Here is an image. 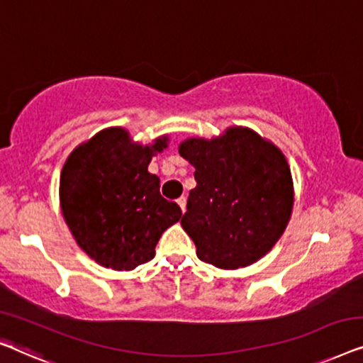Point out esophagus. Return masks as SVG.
Returning <instances> with one entry per match:
<instances>
[{
    "label": "esophagus",
    "instance_id": "1",
    "mask_svg": "<svg viewBox=\"0 0 363 363\" xmlns=\"http://www.w3.org/2000/svg\"><path fill=\"white\" fill-rule=\"evenodd\" d=\"M186 202H187V197L186 196H181L179 199H177V203H179V206H181L182 212H186Z\"/></svg>",
    "mask_w": 363,
    "mask_h": 363
}]
</instances>
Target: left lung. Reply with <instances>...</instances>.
<instances>
[{
  "label": "left lung",
  "mask_w": 363,
  "mask_h": 363,
  "mask_svg": "<svg viewBox=\"0 0 363 363\" xmlns=\"http://www.w3.org/2000/svg\"><path fill=\"white\" fill-rule=\"evenodd\" d=\"M179 152L196 167L181 225L197 257L235 269L267 255L293 208V181L283 152L247 128L211 141H184Z\"/></svg>",
  "instance_id": "left-lung-1"
}]
</instances>
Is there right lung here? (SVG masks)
<instances>
[{
    "label": "right lung",
    "instance_id": "1",
    "mask_svg": "<svg viewBox=\"0 0 363 363\" xmlns=\"http://www.w3.org/2000/svg\"><path fill=\"white\" fill-rule=\"evenodd\" d=\"M155 145H131L121 128L100 131L69 156L60 174V207L80 248L113 269H133L155 258L162 232L179 220L176 202L147 172Z\"/></svg>",
    "mask_w": 363,
    "mask_h": 363
}]
</instances>
